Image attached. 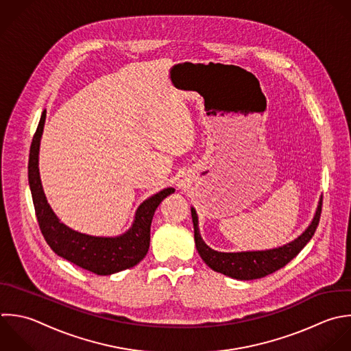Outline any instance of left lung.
<instances>
[{
    "mask_svg": "<svg viewBox=\"0 0 351 351\" xmlns=\"http://www.w3.org/2000/svg\"><path fill=\"white\" fill-rule=\"evenodd\" d=\"M322 206H323V198L319 202V208L316 210V216L312 224L294 242L272 250L242 252V253H221L210 249L199 235L198 217L195 210L191 208L195 246L201 258L213 271L234 279H239V280L260 279L287 265L306 246V243L312 239L319 226L320 216H322Z\"/></svg>",
    "mask_w": 351,
    "mask_h": 351,
    "instance_id": "obj_1",
    "label": "left lung"
}]
</instances>
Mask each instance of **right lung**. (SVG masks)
Segmentation results:
<instances>
[{"instance_id": "obj_1", "label": "right lung", "mask_w": 351, "mask_h": 351, "mask_svg": "<svg viewBox=\"0 0 351 351\" xmlns=\"http://www.w3.org/2000/svg\"><path fill=\"white\" fill-rule=\"evenodd\" d=\"M45 117L46 110L42 112L38 128L32 136L28 158V183L38 224L46 243L57 256L102 276L136 265L147 254L150 226L157 206L175 190L169 187L146 199L136 210L132 228L121 237L98 238L72 231L60 223L50 209L39 179L38 153Z\"/></svg>"}]
</instances>
